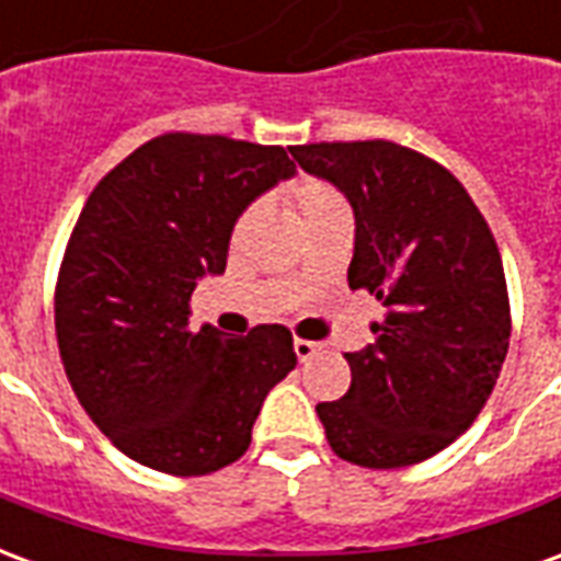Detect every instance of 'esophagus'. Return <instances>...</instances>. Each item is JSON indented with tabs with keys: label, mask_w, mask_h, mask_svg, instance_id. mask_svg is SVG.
Here are the masks:
<instances>
[{
	"label": "esophagus",
	"mask_w": 561,
	"mask_h": 561,
	"mask_svg": "<svg viewBox=\"0 0 561 561\" xmlns=\"http://www.w3.org/2000/svg\"><path fill=\"white\" fill-rule=\"evenodd\" d=\"M318 352H321V345H318V342L294 340V354H297V360H312Z\"/></svg>",
	"instance_id": "obj_1"
}]
</instances>
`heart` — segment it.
I'll return each instance as SVG.
<instances>
[{"label": "heart", "instance_id": "obj_1", "mask_svg": "<svg viewBox=\"0 0 561 561\" xmlns=\"http://www.w3.org/2000/svg\"><path fill=\"white\" fill-rule=\"evenodd\" d=\"M288 195H291V204L300 213V221H304V228L309 225H316V221L328 219V216H336V213H348V204H345V197L333 188L324 180H316V176H300V180H294L291 188H288ZM249 221H252V209H245L243 216L237 219L233 225V233L240 237V233L249 228Z\"/></svg>", "mask_w": 561, "mask_h": 561}]
</instances>
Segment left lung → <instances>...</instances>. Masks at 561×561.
I'll use <instances>...</instances> for the list:
<instances>
[{
  "mask_svg": "<svg viewBox=\"0 0 561 561\" xmlns=\"http://www.w3.org/2000/svg\"><path fill=\"white\" fill-rule=\"evenodd\" d=\"M291 156L348 197V288L388 309L376 342L345 354L348 393L316 405L330 447L366 469L423 462L469 430L505 364L511 306L493 231L454 173L393 140Z\"/></svg>",
  "mask_w": 561,
  "mask_h": 561,
  "instance_id": "1",
  "label": "left lung"
}]
</instances>
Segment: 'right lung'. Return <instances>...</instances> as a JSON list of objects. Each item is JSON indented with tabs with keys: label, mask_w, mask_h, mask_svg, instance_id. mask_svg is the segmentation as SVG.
I'll use <instances>...</instances> for the list:
<instances>
[{
	"label": "right lung",
	"mask_w": 561,
	"mask_h": 561,
	"mask_svg": "<svg viewBox=\"0 0 561 561\" xmlns=\"http://www.w3.org/2000/svg\"><path fill=\"white\" fill-rule=\"evenodd\" d=\"M282 147L171 131L92 188L56 282V340L83 412L126 457L209 474L245 454L264 397L297 366L291 330L225 340L188 324L243 209L294 176Z\"/></svg>",
	"instance_id": "1"
}]
</instances>
